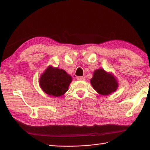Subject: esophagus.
Masks as SVG:
<instances>
[{"mask_svg": "<svg viewBox=\"0 0 150 150\" xmlns=\"http://www.w3.org/2000/svg\"><path fill=\"white\" fill-rule=\"evenodd\" d=\"M77 79L78 81H84L85 78L84 77H77Z\"/></svg>", "mask_w": 150, "mask_h": 150, "instance_id": "1", "label": "esophagus"}]
</instances>
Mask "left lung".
Returning <instances> with one entry per match:
<instances>
[{"label":"left lung","mask_w":150,"mask_h":150,"mask_svg":"<svg viewBox=\"0 0 150 150\" xmlns=\"http://www.w3.org/2000/svg\"><path fill=\"white\" fill-rule=\"evenodd\" d=\"M90 82L94 90L102 95H108L118 88V82L111 73H107L104 69L95 70Z\"/></svg>","instance_id":"8db88e82"}]
</instances>
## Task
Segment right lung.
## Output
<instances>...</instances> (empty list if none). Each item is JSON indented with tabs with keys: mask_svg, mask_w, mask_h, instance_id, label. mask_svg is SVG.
<instances>
[{
	"mask_svg": "<svg viewBox=\"0 0 150 150\" xmlns=\"http://www.w3.org/2000/svg\"><path fill=\"white\" fill-rule=\"evenodd\" d=\"M72 78L64 69L49 66L41 75L39 84L44 92L53 97H60L68 91Z\"/></svg>",
	"mask_w": 150,
	"mask_h": 150,
	"instance_id": "right-lung-1",
	"label": "right lung"
}]
</instances>
